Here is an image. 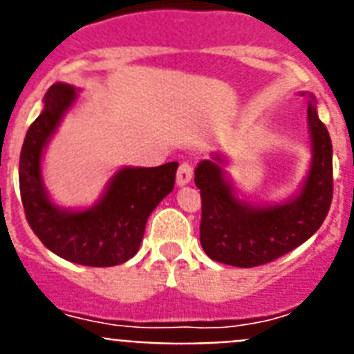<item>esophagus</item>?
<instances>
[{
    "instance_id": "1",
    "label": "esophagus",
    "mask_w": 354,
    "mask_h": 354,
    "mask_svg": "<svg viewBox=\"0 0 354 354\" xmlns=\"http://www.w3.org/2000/svg\"><path fill=\"white\" fill-rule=\"evenodd\" d=\"M192 177H193V168L192 165H187V162H183L177 170V184L179 186H186V184L192 183Z\"/></svg>"
}]
</instances>
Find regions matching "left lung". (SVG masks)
Instances as JSON below:
<instances>
[{
  "label": "left lung",
  "mask_w": 354,
  "mask_h": 354,
  "mask_svg": "<svg viewBox=\"0 0 354 354\" xmlns=\"http://www.w3.org/2000/svg\"><path fill=\"white\" fill-rule=\"evenodd\" d=\"M301 95L306 97L312 158L298 193L277 204H252L237 195L221 154L214 152L195 168L202 196L200 245L212 261L236 268L268 264L298 248L323 225L333 195V149L315 97Z\"/></svg>",
  "instance_id": "obj_1"
}]
</instances>
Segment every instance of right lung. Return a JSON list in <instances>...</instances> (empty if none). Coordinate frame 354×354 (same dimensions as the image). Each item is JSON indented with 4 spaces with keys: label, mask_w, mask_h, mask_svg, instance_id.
<instances>
[{
    "label": "right lung",
    "mask_w": 354,
    "mask_h": 354,
    "mask_svg": "<svg viewBox=\"0 0 354 354\" xmlns=\"http://www.w3.org/2000/svg\"><path fill=\"white\" fill-rule=\"evenodd\" d=\"M76 99L77 88L67 83H55L44 95L42 111L21 149V200L31 230L46 248L74 264L109 268L136 255L150 212L174 189L179 162L124 167L115 171L101 198L90 207L56 205L44 184L42 156Z\"/></svg>",
    "instance_id": "obj_1"
}]
</instances>
